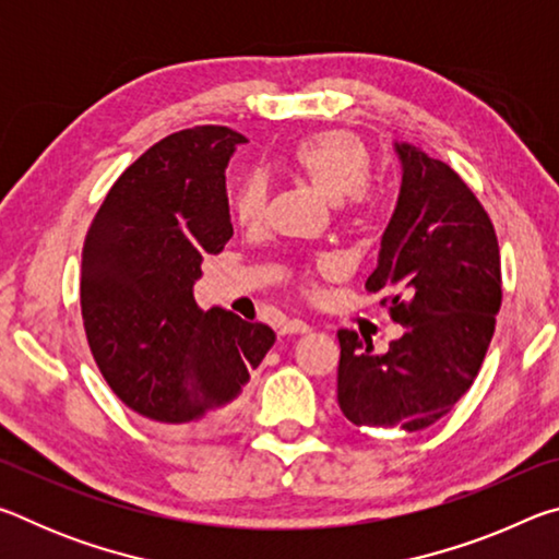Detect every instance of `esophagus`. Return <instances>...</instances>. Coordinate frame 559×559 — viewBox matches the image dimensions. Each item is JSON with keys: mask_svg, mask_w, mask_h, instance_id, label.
<instances>
[{"mask_svg": "<svg viewBox=\"0 0 559 559\" xmlns=\"http://www.w3.org/2000/svg\"><path fill=\"white\" fill-rule=\"evenodd\" d=\"M306 333H310V325L306 320H288V323L281 328V335H306Z\"/></svg>", "mask_w": 559, "mask_h": 559, "instance_id": "34e87169", "label": "esophagus"}]
</instances>
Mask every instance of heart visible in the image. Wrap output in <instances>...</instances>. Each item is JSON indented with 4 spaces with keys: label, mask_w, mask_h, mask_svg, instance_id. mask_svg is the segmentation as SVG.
<instances>
[{
    "label": "heart",
    "mask_w": 559,
    "mask_h": 559,
    "mask_svg": "<svg viewBox=\"0 0 559 559\" xmlns=\"http://www.w3.org/2000/svg\"><path fill=\"white\" fill-rule=\"evenodd\" d=\"M288 163L328 202H347L357 216L370 214L377 206V197L367 189L372 177L370 150L355 132L325 130L302 138L290 150ZM266 202V179L251 175L234 189L231 210L243 226H253L263 219Z\"/></svg>",
    "instance_id": "b5f03b06"
}]
</instances>
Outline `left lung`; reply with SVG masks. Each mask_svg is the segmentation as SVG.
Returning a JSON list of instances; mask_svg holds the SVG:
<instances>
[{"mask_svg":"<svg viewBox=\"0 0 559 559\" xmlns=\"http://www.w3.org/2000/svg\"><path fill=\"white\" fill-rule=\"evenodd\" d=\"M400 197L365 288L384 293L404 335L384 355L340 330L337 404L355 427L421 431L484 365L500 310L496 229L468 185L424 150L394 143Z\"/></svg>","mask_w":559,"mask_h":559,"instance_id":"1","label":"left lung"}]
</instances>
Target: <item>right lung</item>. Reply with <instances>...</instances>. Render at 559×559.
Wrapping results in <instances>:
<instances>
[{
  "instance_id": "obj_1",
  "label": "right lung",
  "mask_w": 559,
  "mask_h": 559,
  "mask_svg": "<svg viewBox=\"0 0 559 559\" xmlns=\"http://www.w3.org/2000/svg\"><path fill=\"white\" fill-rule=\"evenodd\" d=\"M241 143L222 126L159 140L110 187L83 243L93 359L132 412L173 427L222 419L276 343L269 325L194 300L204 257L234 236L224 169Z\"/></svg>"
}]
</instances>
